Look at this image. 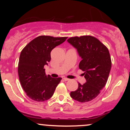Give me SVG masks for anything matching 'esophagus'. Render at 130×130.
<instances>
[{
    "label": "esophagus",
    "mask_w": 130,
    "mask_h": 130,
    "mask_svg": "<svg viewBox=\"0 0 130 130\" xmlns=\"http://www.w3.org/2000/svg\"><path fill=\"white\" fill-rule=\"evenodd\" d=\"M63 80H65V81H67V80H69L70 79L67 78V77H63Z\"/></svg>",
    "instance_id": "34e87169"
}]
</instances>
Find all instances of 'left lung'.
<instances>
[{
    "label": "left lung",
    "instance_id": "left-lung-1",
    "mask_svg": "<svg viewBox=\"0 0 130 130\" xmlns=\"http://www.w3.org/2000/svg\"><path fill=\"white\" fill-rule=\"evenodd\" d=\"M67 41L81 57L79 68L84 71L86 79L84 84L79 83L70 96L80 103L88 102L96 98L106 84L111 68L109 52L97 38L89 35L71 37Z\"/></svg>",
    "mask_w": 130,
    "mask_h": 130
}]
</instances>
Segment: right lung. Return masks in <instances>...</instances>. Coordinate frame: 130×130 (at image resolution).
<instances>
[{"instance_id":"obj_1","label":"right lung","mask_w":130,"mask_h":130,"mask_svg":"<svg viewBox=\"0 0 130 130\" xmlns=\"http://www.w3.org/2000/svg\"><path fill=\"white\" fill-rule=\"evenodd\" d=\"M67 38L41 35L22 50L18 63L19 78L22 89L30 99L44 101L53 95L62 78L46 75L44 66L50 62L51 51Z\"/></svg>"}]
</instances>
